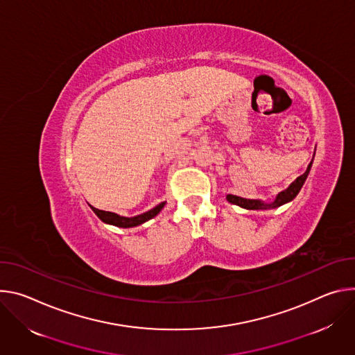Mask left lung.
I'll list each match as a JSON object with an SVG mask.
<instances>
[{"instance_id":"obj_1","label":"left lung","mask_w":355,"mask_h":355,"mask_svg":"<svg viewBox=\"0 0 355 355\" xmlns=\"http://www.w3.org/2000/svg\"><path fill=\"white\" fill-rule=\"evenodd\" d=\"M314 157V155H313ZM311 165H313V159L311 162L309 164L306 172L299 176L296 180H293L289 187H286L285 190H282L281 193L277 194V198H275L272 202L266 203L263 200H259V199H244V198H240V196H235V194H227V200L235 206H240L243 209H247V210H270V209H277V207H281L289 202H292L297 193L300 191V189L303 187L307 176H309V172L311 169Z\"/></svg>"}]
</instances>
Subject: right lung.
<instances>
[{
    "instance_id": "right-lung-1",
    "label": "right lung",
    "mask_w": 355,
    "mask_h": 355,
    "mask_svg": "<svg viewBox=\"0 0 355 355\" xmlns=\"http://www.w3.org/2000/svg\"><path fill=\"white\" fill-rule=\"evenodd\" d=\"M166 202H162L157 206H155L153 209H150L149 211H145L142 214H138V216H134V217H124V216H120L116 213H111V211H104V210H98L93 206L92 210L96 213V216L105 224H110V225H115V227H121V228H131V227H137V225H141L144 223H146L148 220L153 218L155 216L159 214V211L165 207Z\"/></svg>"
}]
</instances>
